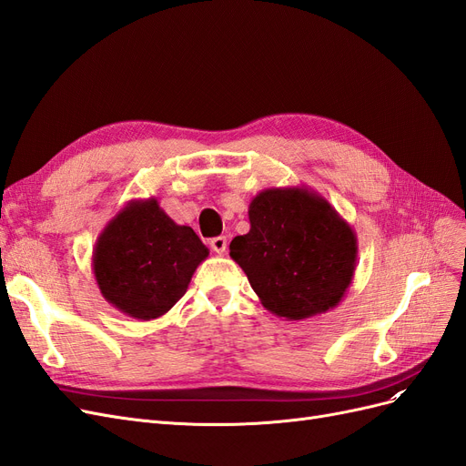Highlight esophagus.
<instances>
[{"instance_id": "obj_1", "label": "esophagus", "mask_w": 466, "mask_h": 466, "mask_svg": "<svg viewBox=\"0 0 466 466\" xmlns=\"http://www.w3.org/2000/svg\"><path fill=\"white\" fill-rule=\"evenodd\" d=\"M209 247H211V250L214 252H218V255H223L225 250H228V237H214L209 241Z\"/></svg>"}]
</instances>
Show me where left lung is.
Returning a JSON list of instances; mask_svg holds the SVG:
<instances>
[{
	"label": "left lung",
	"mask_w": 466,
	"mask_h": 466,
	"mask_svg": "<svg viewBox=\"0 0 466 466\" xmlns=\"http://www.w3.org/2000/svg\"><path fill=\"white\" fill-rule=\"evenodd\" d=\"M250 229L229 257L276 317L305 320L344 299L358 262V237L327 198L307 187L266 188L248 204Z\"/></svg>",
	"instance_id": "left-lung-1"
}]
</instances>
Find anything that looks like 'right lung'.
I'll use <instances>...</instances> for the list:
<instances>
[{
    "instance_id": "add662e5",
    "label": "right lung",
    "mask_w": 466,
    "mask_h": 466,
    "mask_svg": "<svg viewBox=\"0 0 466 466\" xmlns=\"http://www.w3.org/2000/svg\"><path fill=\"white\" fill-rule=\"evenodd\" d=\"M208 255L192 228L175 223L151 196L130 200L105 225L93 248V274L120 313L153 320L187 293Z\"/></svg>"
}]
</instances>
